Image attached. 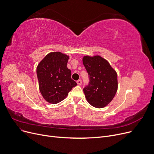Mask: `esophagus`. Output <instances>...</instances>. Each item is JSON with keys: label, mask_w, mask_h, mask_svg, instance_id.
I'll use <instances>...</instances> for the list:
<instances>
[{"label": "esophagus", "mask_w": 154, "mask_h": 154, "mask_svg": "<svg viewBox=\"0 0 154 154\" xmlns=\"http://www.w3.org/2000/svg\"><path fill=\"white\" fill-rule=\"evenodd\" d=\"M77 84H78L79 85H81V84H82V80H80V79L78 80L77 81Z\"/></svg>", "instance_id": "1"}]
</instances>
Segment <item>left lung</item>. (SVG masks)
<instances>
[{
  "mask_svg": "<svg viewBox=\"0 0 154 154\" xmlns=\"http://www.w3.org/2000/svg\"><path fill=\"white\" fill-rule=\"evenodd\" d=\"M82 61L90 80L88 86L84 88L85 98L94 107H105L113 100L117 91V72L100 55H85Z\"/></svg>",
  "mask_w": 154,
  "mask_h": 154,
  "instance_id": "obj_1",
  "label": "left lung"
}]
</instances>
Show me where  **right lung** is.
I'll list each match as a JSON object with an SVG mask.
<instances>
[{"label":"right lung","mask_w":154,"mask_h":154,"mask_svg":"<svg viewBox=\"0 0 154 154\" xmlns=\"http://www.w3.org/2000/svg\"><path fill=\"white\" fill-rule=\"evenodd\" d=\"M69 59V56L62 52H50L38 64L39 90L48 103L55 104L64 100L72 88L77 85L67 67Z\"/></svg>","instance_id":"obj_1"}]
</instances>
